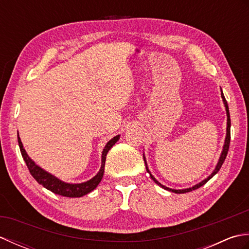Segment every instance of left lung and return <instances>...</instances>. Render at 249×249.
<instances>
[{"label":"left lung","instance_id":"1","mask_svg":"<svg viewBox=\"0 0 249 249\" xmlns=\"http://www.w3.org/2000/svg\"><path fill=\"white\" fill-rule=\"evenodd\" d=\"M221 97H223V100H224V104H225V106H226V111H227V116H228V119H227V137H226V141H225V145H224V150H223V153H221V155H220V158H219V161H218V163H217V166H216V168H215V170H214V172L211 174V176L208 178H205L204 181H202L201 183H199V184H197V185H195L194 187H190V188H187V189H182V190H178V189H171V188H168V187H166V186H163V185H161L160 182L158 181H156V178L152 176V174L150 173V171H149V169H147V167H146V171L150 173V177H151V178L153 179V181H154L156 184H158L160 185V186H161L162 188H165V189H167V190H170V192H172V193H177V194H184V193H189V192H192V190H195V189H197V188H199V187H201L202 186V185H204L206 182L209 181L210 178H212L216 173H217L218 171H219V169L221 168V166H223V163H224V161H225V160H226V157H227V154H228V151H229V145H230V137H231V134H230V127H231V120H230V113H229V107H228V104H227V100H226V98H225V96H224V94H223V92H221ZM144 158V157H143ZM144 163H145V166H146V162H145V160H144Z\"/></svg>","mask_w":249,"mask_h":249}]
</instances>
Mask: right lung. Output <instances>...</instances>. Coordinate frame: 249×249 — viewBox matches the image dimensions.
I'll return each instance as SVG.
<instances>
[{
  "label": "right lung",
  "instance_id": "add662e5",
  "mask_svg": "<svg viewBox=\"0 0 249 249\" xmlns=\"http://www.w3.org/2000/svg\"><path fill=\"white\" fill-rule=\"evenodd\" d=\"M120 136H115L114 138L111 139L107 144H106L105 149L103 151V160H102V168H100L99 172L92 179L86 182V183H81V184H68L60 181L59 178H56L55 177L51 176L50 173L46 172L43 170L40 167L35 165V162L31 160V158L26 154L25 150L23 149L22 142L20 140V137L18 135V143L20 147V152L21 155H22L23 160L28 166V169L30 173L32 174L37 182H38L40 185H43L45 188H47L50 192L54 193L56 195L63 196V197H70V198H78V197H82V196L87 195L89 193H91L93 189L97 187V185L99 182L102 181L103 176H104V171H105V162H106V156H107L109 150L114 145L116 141L119 140Z\"/></svg>",
  "mask_w": 249,
  "mask_h": 249
}]
</instances>
